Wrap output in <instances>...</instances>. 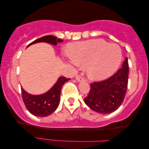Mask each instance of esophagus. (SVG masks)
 I'll list each match as a JSON object with an SVG mask.
<instances>
[{
  "label": "esophagus",
  "instance_id": "1",
  "mask_svg": "<svg viewBox=\"0 0 149 149\" xmlns=\"http://www.w3.org/2000/svg\"><path fill=\"white\" fill-rule=\"evenodd\" d=\"M76 79L78 80V81H83V80H84V78H83V77L80 76H77L76 77Z\"/></svg>",
  "mask_w": 149,
  "mask_h": 149
}]
</instances>
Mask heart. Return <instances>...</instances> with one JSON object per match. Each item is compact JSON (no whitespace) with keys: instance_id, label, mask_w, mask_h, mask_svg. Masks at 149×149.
I'll return each mask as SVG.
<instances>
[{"instance_id":"b5f03b06","label":"heart","mask_w":149,"mask_h":149,"mask_svg":"<svg viewBox=\"0 0 149 149\" xmlns=\"http://www.w3.org/2000/svg\"><path fill=\"white\" fill-rule=\"evenodd\" d=\"M70 50L71 64L87 66L88 78L96 81L112 76L122 61L120 47L101 39L76 42Z\"/></svg>"}]
</instances>
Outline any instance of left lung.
<instances>
[{
  "instance_id": "left-lung-1",
  "label": "left lung",
  "mask_w": 149,
  "mask_h": 149,
  "mask_svg": "<svg viewBox=\"0 0 149 149\" xmlns=\"http://www.w3.org/2000/svg\"><path fill=\"white\" fill-rule=\"evenodd\" d=\"M128 60L126 57L122 68L113 76L100 82L90 84L85 103L94 111L107 114L115 111L123 102L128 83Z\"/></svg>"
}]
</instances>
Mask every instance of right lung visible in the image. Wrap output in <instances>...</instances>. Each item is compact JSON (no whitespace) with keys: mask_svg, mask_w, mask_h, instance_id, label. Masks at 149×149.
<instances>
[{"mask_svg":"<svg viewBox=\"0 0 149 149\" xmlns=\"http://www.w3.org/2000/svg\"><path fill=\"white\" fill-rule=\"evenodd\" d=\"M62 41V40L57 38L54 36H45L31 42L28 46L40 42H47L56 45L58 42ZM69 80L70 78L60 77L57 83L48 92L40 95H32L27 93L21 87L22 100L27 110L31 113L38 117H45L52 114L57 109L59 104L60 93L62 86L66 81Z\"/></svg>","mask_w":149,"mask_h":149,"instance_id":"add662e5","label":"right lung"}]
</instances>
